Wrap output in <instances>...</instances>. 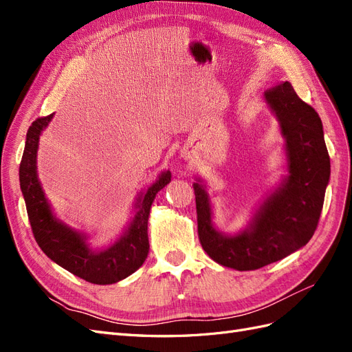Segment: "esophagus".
Here are the masks:
<instances>
[{
    "mask_svg": "<svg viewBox=\"0 0 352 352\" xmlns=\"http://www.w3.org/2000/svg\"><path fill=\"white\" fill-rule=\"evenodd\" d=\"M182 157H185V160H188V158H190V153L189 151H184Z\"/></svg>",
    "mask_w": 352,
    "mask_h": 352,
    "instance_id": "1",
    "label": "esophagus"
}]
</instances>
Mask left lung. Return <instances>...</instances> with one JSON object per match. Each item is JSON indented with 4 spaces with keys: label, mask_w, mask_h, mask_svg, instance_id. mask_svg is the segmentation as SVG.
Listing matches in <instances>:
<instances>
[{
    "label": "left lung",
    "mask_w": 352,
    "mask_h": 352,
    "mask_svg": "<svg viewBox=\"0 0 352 352\" xmlns=\"http://www.w3.org/2000/svg\"><path fill=\"white\" fill-rule=\"evenodd\" d=\"M285 140L286 175L255 210L245 229L225 233L212 223L207 186L194 184L198 236L210 258L239 272L257 270L302 248L311 239L323 208L330 177V158L323 124L289 82L264 92Z\"/></svg>",
    "instance_id": "8db88e82"
}]
</instances>
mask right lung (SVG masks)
Wrapping results in <instances>:
<instances>
[{"label": "right lung", "mask_w": 352, "mask_h": 352, "mask_svg": "<svg viewBox=\"0 0 352 352\" xmlns=\"http://www.w3.org/2000/svg\"><path fill=\"white\" fill-rule=\"evenodd\" d=\"M52 116L54 114L41 117L29 127L19 168L20 189L26 202L32 232L47 257L78 278L95 285L120 282L140 269L146 258L150 251V210L155 195L172 180V173L170 170L162 172L151 186L138 194L133 216L119 238L109 247L94 250L88 242L89 236L87 233L70 228L54 214L38 179L36 154L39 136L51 122Z\"/></svg>", "instance_id": "add662e5"}]
</instances>
